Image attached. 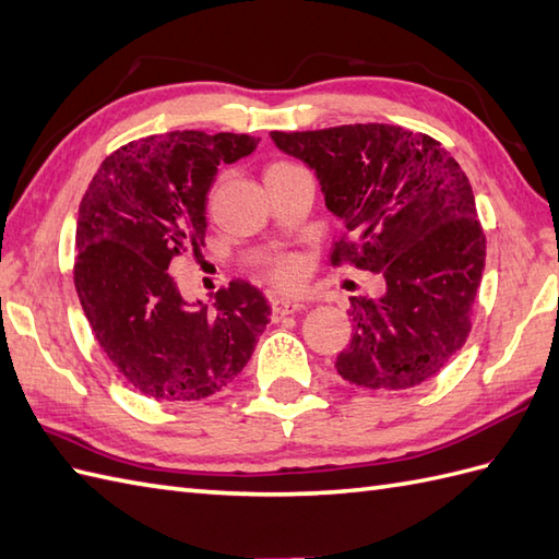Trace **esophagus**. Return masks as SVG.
I'll return each mask as SVG.
<instances>
[{
  "instance_id": "1",
  "label": "esophagus",
  "mask_w": 559,
  "mask_h": 559,
  "mask_svg": "<svg viewBox=\"0 0 559 559\" xmlns=\"http://www.w3.org/2000/svg\"><path fill=\"white\" fill-rule=\"evenodd\" d=\"M306 304L301 301V298L296 296H275L272 298V312H275L277 318H284V316H292V312L301 310Z\"/></svg>"
}]
</instances>
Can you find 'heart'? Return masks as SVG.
<instances>
[{
  "mask_svg": "<svg viewBox=\"0 0 559 559\" xmlns=\"http://www.w3.org/2000/svg\"><path fill=\"white\" fill-rule=\"evenodd\" d=\"M282 166H289V163H275L272 168H282ZM215 192H217V185L213 189V197H215ZM270 275L277 284H284V287H294V284H298V280L304 277V261L298 255H282L270 265Z\"/></svg>",
  "mask_w": 559,
  "mask_h": 559,
  "instance_id": "b5f03b06",
  "label": "heart"
}]
</instances>
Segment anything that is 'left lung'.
Listing matches in <instances>:
<instances>
[{
    "instance_id": "1",
    "label": "left lung",
    "mask_w": 559,
    "mask_h": 559,
    "mask_svg": "<svg viewBox=\"0 0 559 559\" xmlns=\"http://www.w3.org/2000/svg\"><path fill=\"white\" fill-rule=\"evenodd\" d=\"M316 173L324 206L348 239L344 261L384 280L377 298H350V344L336 372L365 389L427 382L467 342L486 263L467 175L437 140L399 126L356 122L312 132H270Z\"/></svg>"
}]
</instances>
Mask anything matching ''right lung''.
<instances>
[{
    "instance_id": "obj_1",
    "label": "right lung",
    "mask_w": 559,
    "mask_h": 559,
    "mask_svg": "<svg viewBox=\"0 0 559 559\" xmlns=\"http://www.w3.org/2000/svg\"><path fill=\"white\" fill-rule=\"evenodd\" d=\"M258 146L249 134L177 130L120 146L78 211L75 289L120 377L154 401H201L251 360L270 322L265 296L229 282L209 308L187 301L168 265L203 247L206 203L221 163Z\"/></svg>"
}]
</instances>
